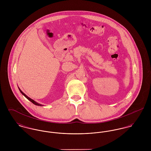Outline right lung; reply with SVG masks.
I'll return each mask as SVG.
<instances>
[{
    "label": "right lung",
    "instance_id": "add662e5",
    "mask_svg": "<svg viewBox=\"0 0 151 151\" xmlns=\"http://www.w3.org/2000/svg\"><path fill=\"white\" fill-rule=\"evenodd\" d=\"M19 87V86H18ZM19 90H20V92L22 93V94L27 99H28L29 101H31L32 104H34V105H37V106H43V105H41V104H38V102H35V101H34L33 99H32L31 98H29L28 96H27L23 92H22V90L19 88Z\"/></svg>",
    "mask_w": 151,
    "mask_h": 151
}]
</instances>
